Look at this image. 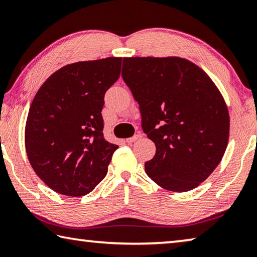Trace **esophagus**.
I'll return each instance as SVG.
<instances>
[{"instance_id":"obj_1","label":"esophagus","mask_w":257,"mask_h":257,"mask_svg":"<svg viewBox=\"0 0 257 257\" xmlns=\"http://www.w3.org/2000/svg\"><path fill=\"white\" fill-rule=\"evenodd\" d=\"M142 138V135L141 134H137V135H135V136H133V137H130V138H127L125 139V142L127 143H135V142H137V141H139V139Z\"/></svg>"}]
</instances>
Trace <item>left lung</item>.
<instances>
[{
  "label": "left lung",
  "instance_id": "left-lung-1",
  "mask_svg": "<svg viewBox=\"0 0 257 257\" xmlns=\"http://www.w3.org/2000/svg\"><path fill=\"white\" fill-rule=\"evenodd\" d=\"M122 79L139 105L142 129L156 146L152 180L188 191L214 171L229 138V112L205 72L181 58H123Z\"/></svg>",
  "mask_w": 257,
  "mask_h": 257
}]
</instances>
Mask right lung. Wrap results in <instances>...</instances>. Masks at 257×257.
I'll list each match as a JSON object with an SVG mask.
<instances>
[{
  "instance_id": "obj_1",
  "label": "right lung",
  "mask_w": 257,
  "mask_h": 257,
  "mask_svg": "<svg viewBox=\"0 0 257 257\" xmlns=\"http://www.w3.org/2000/svg\"><path fill=\"white\" fill-rule=\"evenodd\" d=\"M121 61L106 58L61 68L30 105L26 151L36 175L56 193L84 196L106 176L118 146L104 138L101 112Z\"/></svg>"
}]
</instances>
